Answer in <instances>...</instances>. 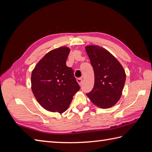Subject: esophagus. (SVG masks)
Returning <instances> with one entry per match:
<instances>
[{
  "label": "esophagus",
  "mask_w": 152,
  "mask_h": 152,
  "mask_svg": "<svg viewBox=\"0 0 152 152\" xmlns=\"http://www.w3.org/2000/svg\"><path fill=\"white\" fill-rule=\"evenodd\" d=\"M76 80H77V82H78V83H79L80 85L82 84V78H78L76 79Z\"/></svg>",
  "instance_id": "34e87169"
}]
</instances>
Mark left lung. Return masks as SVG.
I'll return each instance as SVG.
<instances>
[{
	"instance_id": "1",
	"label": "left lung",
	"mask_w": 152,
	"mask_h": 152,
	"mask_svg": "<svg viewBox=\"0 0 152 152\" xmlns=\"http://www.w3.org/2000/svg\"><path fill=\"white\" fill-rule=\"evenodd\" d=\"M86 50L94 70L95 83L86 93L91 101L101 108L115 104L120 99L126 75L119 61L106 50L98 46H89Z\"/></svg>"
}]
</instances>
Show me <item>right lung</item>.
I'll list each match as a JSON object with an SVG mask.
<instances>
[{
    "label": "right lung",
    "mask_w": 152,
    "mask_h": 152,
    "mask_svg": "<svg viewBox=\"0 0 152 152\" xmlns=\"http://www.w3.org/2000/svg\"><path fill=\"white\" fill-rule=\"evenodd\" d=\"M69 52L66 47L50 51L32 72V91L39 104L50 112L66 111L80 89L72 69L66 65Z\"/></svg>",
    "instance_id": "obj_1"
}]
</instances>
